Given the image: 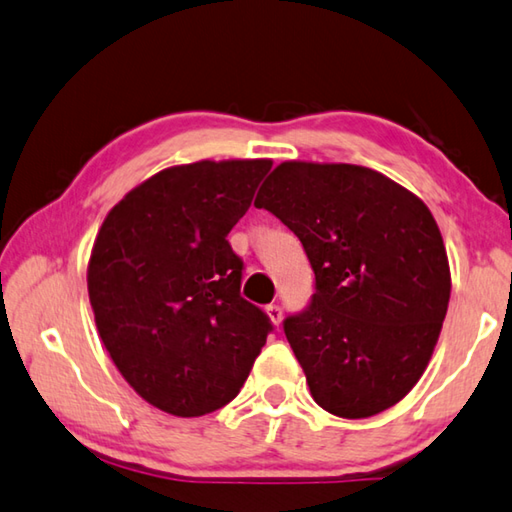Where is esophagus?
<instances>
[{
    "label": "esophagus",
    "mask_w": 512,
    "mask_h": 512,
    "mask_svg": "<svg viewBox=\"0 0 512 512\" xmlns=\"http://www.w3.org/2000/svg\"><path fill=\"white\" fill-rule=\"evenodd\" d=\"M265 312H267V316H269V321H272L274 325H281V321H283L281 305H267Z\"/></svg>",
    "instance_id": "34e87169"
}]
</instances>
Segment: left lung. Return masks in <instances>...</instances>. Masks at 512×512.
<instances>
[{"mask_svg": "<svg viewBox=\"0 0 512 512\" xmlns=\"http://www.w3.org/2000/svg\"><path fill=\"white\" fill-rule=\"evenodd\" d=\"M254 205L294 231L316 276L285 336L314 401L343 419L374 417L417 385L450 301V265L430 209L383 173L281 162Z\"/></svg>", "mask_w": 512, "mask_h": 512, "instance_id": "1", "label": "left lung"}]
</instances>
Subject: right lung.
Returning a JSON list of instances; mask_svg holds the SVG:
<instances>
[{"label":"right lung","mask_w":512,"mask_h":512,"mask_svg":"<svg viewBox=\"0 0 512 512\" xmlns=\"http://www.w3.org/2000/svg\"><path fill=\"white\" fill-rule=\"evenodd\" d=\"M272 160H200L131 189L95 238L86 285L115 368L153 408L202 417L236 397L272 332L240 296L227 234Z\"/></svg>","instance_id":"obj_1"}]
</instances>
